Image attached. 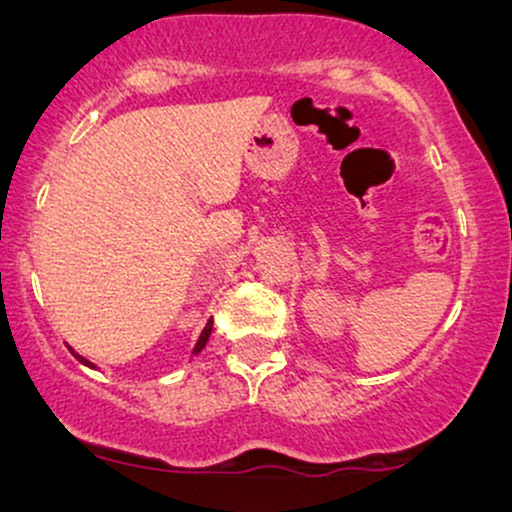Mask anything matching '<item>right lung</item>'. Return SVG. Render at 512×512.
Listing matches in <instances>:
<instances>
[{"label": "right lung", "mask_w": 512, "mask_h": 512, "mask_svg": "<svg viewBox=\"0 0 512 512\" xmlns=\"http://www.w3.org/2000/svg\"><path fill=\"white\" fill-rule=\"evenodd\" d=\"M211 327H214V320H209L207 322V327H204V330H202V334H199V339H197V344H195V349H192V354H199V351H202L204 349V346H207V342H209V334H211ZM72 354H74V351H72ZM76 358H79V361L81 363H84V366H88V368H96V366H93V363L91 361H86V358L84 356H79V354H74Z\"/></svg>", "instance_id": "add662e5"}]
</instances>
